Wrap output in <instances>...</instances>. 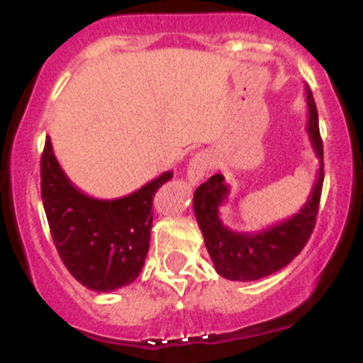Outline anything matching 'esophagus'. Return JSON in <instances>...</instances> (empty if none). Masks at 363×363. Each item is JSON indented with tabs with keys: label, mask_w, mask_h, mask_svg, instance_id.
Segmentation results:
<instances>
[{
	"label": "esophagus",
	"mask_w": 363,
	"mask_h": 363,
	"mask_svg": "<svg viewBox=\"0 0 363 363\" xmlns=\"http://www.w3.org/2000/svg\"><path fill=\"white\" fill-rule=\"evenodd\" d=\"M208 168H211V156L203 151L196 152L188 164V175H186V179L189 181V184H199L205 175H207Z\"/></svg>",
	"instance_id": "34e87169"
}]
</instances>
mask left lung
I'll use <instances>...</instances> for the list:
<instances>
[{
  "label": "left lung",
  "instance_id": "obj_1",
  "mask_svg": "<svg viewBox=\"0 0 363 363\" xmlns=\"http://www.w3.org/2000/svg\"><path fill=\"white\" fill-rule=\"evenodd\" d=\"M306 93L307 107H309L307 133L313 142L314 152L320 158V170L313 191L298 214L258 233L233 232L226 228L219 218V207L226 202L230 193L225 177L216 174L196 188L193 196V208L202 230L205 247L218 274L226 279L256 281L277 272L303 250L313 233L325 177L323 142L318 126L316 104L309 87H306Z\"/></svg>",
  "mask_w": 363,
  "mask_h": 363
}]
</instances>
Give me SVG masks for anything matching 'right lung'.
<instances>
[{"instance_id":"add662e5","label":"right lung","mask_w":363,"mask_h":363,"mask_svg":"<svg viewBox=\"0 0 363 363\" xmlns=\"http://www.w3.org/2000/svg\"><path fill=\"white\" fill-rule=\"evenodd\" d=\"M172 175L164 172L121 199H93L69 182L47 137L40 163L43 208L56 250L80 284L107 294L137 279L151 240L152 196Z\"/></svg>"}]
</instances>
